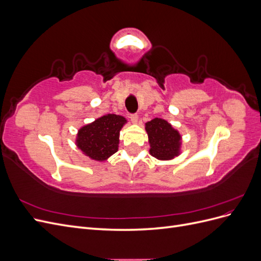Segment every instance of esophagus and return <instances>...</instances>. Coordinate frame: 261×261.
<instances>
[{
    "instance_id": "esophagus-1",
    "label": "esophagus",
    "mask_w": 261,
    "mask_h": 261,
    "mask_svg": "<svg viewBox=\"0 0 261 261\" xmlns=\"http://www.w3.org/2000/svg\"><path fill=\"white\" fill-rule=\"evenodd\" d=\"M129 118H130V121H132L134 124H136V123L138 122V114H137V113L129 114Z\"/></svg>"
}]
</instances>
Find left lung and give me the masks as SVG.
I'll return each instance as SVG.
<instances>
[{"label": "left lung", "instance_id": "1", "mask_svg": "<svg viewBox=\"0 0 261 261\" xmlns=\"http://www.w3.org/2000/svg\"><path fill=\"white\" fill-rule=\"evenodd\" d=\"M146 130L149 137L150 153L156 159L170 160L178 155L180 147V135L171 124L162 118H153L146 123Z\"/></svg>", "mask_w": 261, "mask_h": 261}]
</instances>
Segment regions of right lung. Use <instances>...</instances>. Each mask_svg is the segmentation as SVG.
<instances>
[{
  "mask_svg": "<svg viewBox=\"0 0 261 261\" xmlns=\"http://www.w3.org/2000/svg\"><path fill=\"white\" fill-rule=\"evenodd\" d=\"M125 117L115 114L102 116L78 132L76 144L82 151L97 161L107 160L117 151L120 130Z\"/></svg>",
  "mask_w": 261,
  "mask_h": 261,
  "instance_id": "1",
  "label": "right lung"
}]
</instances>
